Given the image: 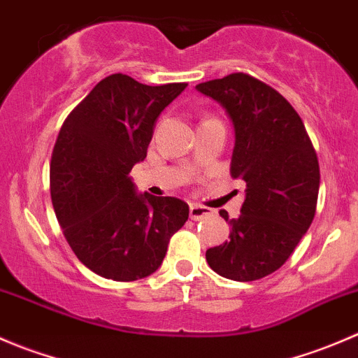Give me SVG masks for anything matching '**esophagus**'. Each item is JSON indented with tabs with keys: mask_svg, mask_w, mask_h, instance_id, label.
<instances>
[{
	"mask_svg": "<svg viewBox=\"0 0 358 358\" xmlns=\"http://www.w3.org/2000/svg\"><path fill=\"white\" fill-rule=\"evenodd\" d=\"M189 215H190V218L196 220V222H199V220L208 218V216L211 215V209L204 208V206H199V204H190Z\"/></svg>",
	"mask_w": 358,
	"mask_h": 358,
	"instance_id": "34e87169",
	"label": "esophagus"
}]
</instances>
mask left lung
Returning <instances> with one entry per match:
<instances>
[{
	"mask_svg": "<svg viewBox=\"0 0 358 358\" xmlns=\"http://www.w3.org/2000/svg\"><path fill=\"white\" fill-rule=\"evenodd\" d=\"M216 100L234 126L230 175L246 182L241 215L229 218V241L206 251L225 279L249 282L286 263L315 216L320 171L305 124L265 83L236 72L196 86Z\"/></svg>",
	"mask_w": 358,
	"mask_h": 358,
	"instance_id": "obj_1",
	"label": "left lung"
}]
</instances>
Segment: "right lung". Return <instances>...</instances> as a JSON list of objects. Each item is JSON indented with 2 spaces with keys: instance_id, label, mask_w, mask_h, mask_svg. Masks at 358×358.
<instances>
[{
  "instance_id": "1",
  "label": "right lung",
  "mask_w": 358,
  "mask_h": 358,
  "mask_svg": "<svg viewBox=\"0 0 358 358\" xmlns=\"http://www.w3.org/2000/svg\"><path fill=\"white\" fill-rule=\"evenodd\" d=\"M185 88L112 74L60 129L50 166L53 209L69 246L96 275L129 282L154 273L189 220L187 202L136 192L129 176L147 157L161 112Z\"/></svg>"
}]
</instances>
